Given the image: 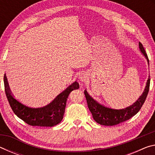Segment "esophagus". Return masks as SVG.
Listing matches in <instances>:
<instances>
[{"instance_id": "1", "label": "esophagus", "mask_w": 155, "mask_h": 155, "mask_svg": "<svg viewBox=\"0 0 155 155\" xmlns=\"http://www.w3.org/2000/svg\"><path fill=\"white\" fill-rule=\"evenodd\" d=\"M87 74L85 73H81V74L79 75V79L82 82H85V81L87 80Z\"/></svg>"}]
</instances>
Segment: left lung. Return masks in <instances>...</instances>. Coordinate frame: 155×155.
Instances as JSON below:
<instances>
[{"label":"left lung","mask_w":155,"mask_h":155,"mask_svg":"<svg viewBox=\"0 0 155 155\" xmlns=\"http://www.w3.org/2000/svg\"><path fill=\"white\" fill-rule=\"evenodd\" d=\"M139 48H140L141 53L146 57L149 65L148 56H147L145 49L141 42L139 43ZM150 78L149 76L143 92L137 99V101L135 102L132 105L122 109H111L98 103L89 95L87 91L85 90L84 94H85L86 100H87L88 108L92 114L94 120L98 124L104 126L117 125L120 123L129 120L137 114L145 102L147 95L148 94L149 87H150Z\"/></svg>","instance_id":"8db88e82"}]
</instances>
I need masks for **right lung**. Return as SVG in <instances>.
Masks as SVG:
<instances>
[{"label": "right lung", "instance_id": "1", "mask_svg": "<svg viewBox=\"0 0 155 155\" xmlns=\"http://www.w3.org/2000/svg\"><path fill=\"white\" fill-rule=\"evenodd\" d=\"M5 91L7 100L14 114L31 126L53 127L61 122L65 113L66 101L70 93L79 88L77 81L59 94L51 103L40 108H32L20 103L11 93L6 75L4 76Z\"/></svg>", "mask_w": 155, "mask_h": 155}]
</instances>
